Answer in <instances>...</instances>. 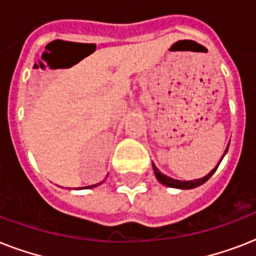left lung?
Masks as SVG:
<instances>
[{
    "label": "left lung",
    "mask_w": 256,
    "mask_h": 256,
    "mask_svg": "<svg viewBox=\"0 0 256 256\" xmlns=\"http://www.w3.org/2000/svg\"><path fill=\"white\" fill-rule=\"evenodd\" d=\"M227 150H228V144H227L226 150H224V154L222 156V158H220V160H223V156H226ZM220 160H219V164H220ZM219 164L215 166L212 170L208 172L207 175H204L203 178H199V179H194V180H178V179H174V178H170V176H168V175L162 174L160 170H158V168H156V164H152V170H154V174H156V179H158V182H160L164 186H168V187H172V188H180V190H191V188H195V187L200 186V184H203L204 182H207L208 179L211 178V175L214 174L215 171H216V168H218Z\"/></svg>",
    "instance_id": "1"
}]
</instances>
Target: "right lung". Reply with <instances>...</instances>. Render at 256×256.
I'll return each mask as SVG.
<instances>
[{
  "label": "right lung",
  "instance_id": "1",
  "mask_svg": "<svg viewBox=\"0 0 256 256\" xmlns=\"http://www.w3.org/2000/svg\"><path fill=\"white\" fill-rule=\"evenodd\" d=\"M98 184H102V182L96 183V184H92V186H86V187H84V188H92V187H96ZM81 188H82V187H81Z\"/></svg>",
  "mask_w": 256,
  "mask_h": 256
}]
</instances>
